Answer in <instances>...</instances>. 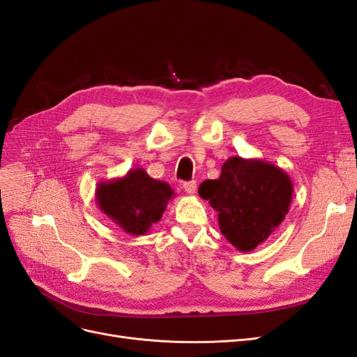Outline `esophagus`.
<instances>
[{
    "mask_svg": "<svg viewBox=\"0 0 357 357\" xmlns=\"http://www.w3.org/2000/svg\"><path fill=\"white\" fill-rule=\"evenodd\" d=\"M183 188H185V190L189 193V195H193V193L197 192V181L192 180V181L183 183Z\"/></svg>",
    "mask_w": 357,
    "mask_h": 357,
    "instance_id": "1",
    "label": "esophagus"
}]
</instances>
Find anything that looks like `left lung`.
Instances as JSON below:
<instances>
[{
    "label": "left lung",
    "mask_w": 357,
    "mask_h": 357,
    "mask_svg": "<svg viewBox=\"0 0 357 357\" xmlns=\"http://www.w3.org/2000/svg\"><path fill=\"white\" fill-rule=\"evenodd\" d=\"M198 193L218 211L225 238L236 250L252 252L284 220L294 185L271 162L231 156L220 177L202 181Z\"/></svg>",
    "instance_id": "left-lung-1"
}]
</instances>
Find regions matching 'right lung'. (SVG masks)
I'll return each mask as SVG.
<instances>
[{"instance_id":"1","label":"right lung","mask_w":357,"mask_h":357,"mask_svg":"<svg viewBox=\"0 0 357 357\" xmlns=\"http://www.w3.org/2000/svg\"><path fill=\"white\" fill-rule=\"evenodd\" d=\"M176 193L167 181L155 180L143 168L123 177L104 180L95 190L96 205L129 235H146L158 223Z\"/></svg>"}]
</instances>
